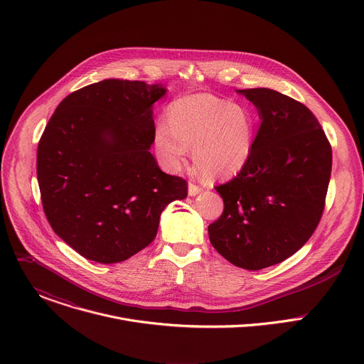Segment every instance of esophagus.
I'll return each instance as SVG.
<instances>
[{
  "label": "esophagus",
  "mask_w": 364,
  "mask_h": 364,
  "mask_svg": "<svg viewBox=\"0 0 364 364\" xmlns=\"http://www.w3.org/2000/svg\"><path fill=\"white\" fill-rule=\"evenodd\" d=\"M200 191H201V188L197 184H194V183L188 184V196H191V197L197 196Z\"/></svg>",
  "instance_id": "1"
}]
</instances>
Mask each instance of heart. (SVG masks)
<instances>
[{
  "mask_svg": "<svg viewBox=\"0 0 364 364\" xmlns=\"http://www.w3.org/2000/svg\"><path fill=\"white\" fill-rule=\"evenodd\" d=\"M253 117L242 105L212 95H193L176 100L168 121L155 128V148L164 164L177 171L194 148L197 170L210 180L232 177L250 159Z\"/></svg>",
  "mask_w": 364,
  "mask_h": 364,
  "instance_id": "obj_1",
  "label": "heart"
}]
</instances>
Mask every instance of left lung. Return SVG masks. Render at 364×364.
I'll return each mask as SVG.
<instances>
[{
    "mask_svg": "<svg viewBox=\"0 0 364 364\" xmlns=\"http://www.w3.org/2000/svg\"><path fill=\"white\" fill-rule=\"evenodd\" d=\"M261 127L250 159L215 187L225 210L209 226L213 247L235 267L259 271L299 250L317 229L331 176V145L301 102L267 87L237 90Z\"/></svg>",
    "mask_w": 364,
    "mask_h": 364,
    "instance_id": "left-lung-1",
    "label": "left lung"
}]
</instances>
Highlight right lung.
<instances>
[{"label":"right lung","mask_w":364,"mask_h":364,"mask_svg":"<svg viewBox=\"0 0 364 364\" xmlns=\"http://www.w3.org/2000/svg\"><path fill=\"white\" fill-rule=\"evenodd\" d=\"M161 85L105 79L66 96L37 148L46 218L79 255L118 264L157 236L166 205L187 197L181 177L160 170L149 148Z\"/></svg>","instance_id":"1"}]
</instances>
